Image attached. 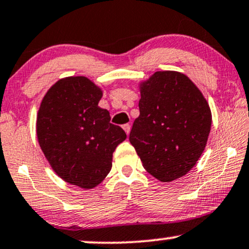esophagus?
Masks as SVG:
<instances>
[{
  "label": "esophagus",
  "mask_w": 249,
  "mask_h": 249,
  "mask_svg": "<svg viewBox=\"0 0 249 249\" xmlns=\"http://www.w3.org/2000/svg\"><path fill=\"white\" fill-rule=\"evenodd\" d=\"M123 128H124V131H125V132H126V134L128 136V134H130V131H131V126H130V124H125V125H123Z\"/></svg>",
  "instance_id": "obj_1"
}]
</instances>
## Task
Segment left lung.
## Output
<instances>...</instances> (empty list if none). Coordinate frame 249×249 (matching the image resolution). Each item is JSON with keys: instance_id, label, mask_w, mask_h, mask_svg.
Returning a JSON list of instances; mask_svg holds the SVG:
<instances>
[{"instance_id": "8db88e82", "label": "left lung", "mask_w": 249, "mask_h": 249, "mask_svg": "<svg viewBox=\"0 0 249 249\" xmlns=\"http://www.w3.org/2000/svg\"><path fill=\"white\" fill-rule=\"evenodd\" d=\"M140 115L130 132L143 168L161 182L182 178L196 164L211 130L209 103L189 77L155 71L140 85Z\"/></svg>"}]
</instances>
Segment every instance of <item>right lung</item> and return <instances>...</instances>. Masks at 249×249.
I'll list each match as a JSON object with an SVG mask.
<instances>
[{
  "label": "right lung",
  "mask_w": 249,
  "mask_h": 249,
  "mask_svg": "<svg viewBox=\"0 0 249 249\" xmlns=\"http://www.w3.org/2000/svg\"><path fill=\"white\" fill-rule=\"evenodd\" d=\"M100 87L86 76L55 82L41 101L37 138L49 163L67 183L92 189L112 167V153L126 139L121 126L110 123L98 107Z\"/></svg>",
  "instance_id": "1"
}]
</instances>
